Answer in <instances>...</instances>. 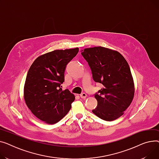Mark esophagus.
I'll return each mask as SVG.
<instances>
[{
    "mask_svg": "<svg viewBox=\"0 0 159 159\" xmlns=\"http://www.w3.org/2000/svg\"><path fill=\"white\" fill-rule=\"evenodd\" d=\"M80 97H81V98H83V99H85V98H86V97H87V94H85V93H81V94H80Z\"/></svg>",
    "mask_w": 159,
    "mask_h": 159,
    "instance_id": "esophagus-1",
    "label": "esophagus"
}]
</instances>
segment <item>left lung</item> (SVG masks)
Returning <instances> with one entry per match:
<instances>
[{"mask_svg":"<svg viewBox=\"0 0 159 159\" xmlns=\"http://www.w3.org/2000/svg\"><path fill=\"white\" fill-rule=\"evenodd\" d=\"M92 78L102 88L94 94L97 107L92 112L105 120H114L122 115L134 96V83L129 65L119 52L102 47L81 50Z\"/></svg>","mask_w":159,"mask_h":159,"instance_id":"left-lung-1","label":"left lung"}]
</instances>
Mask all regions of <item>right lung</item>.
<instances>
[{
  "mask_svg": "<svg viewBox=\"0 0 159 159\" xmlns=\"http://www.w3.org/2000/svg\"><path fill=\"white\" fill-rule=\"evenodd\" d=\"M79 49L55 50L37 58L28 70L24 85L25 103L31 112L48 124H55L67 115L75 99L62 90L67 65Z\"/></svg>",
  "mask_w": 159,
  "mask_h": 159,
  "instance_id": "obj_1",
  "label": "right lung"
}]
</instances>
